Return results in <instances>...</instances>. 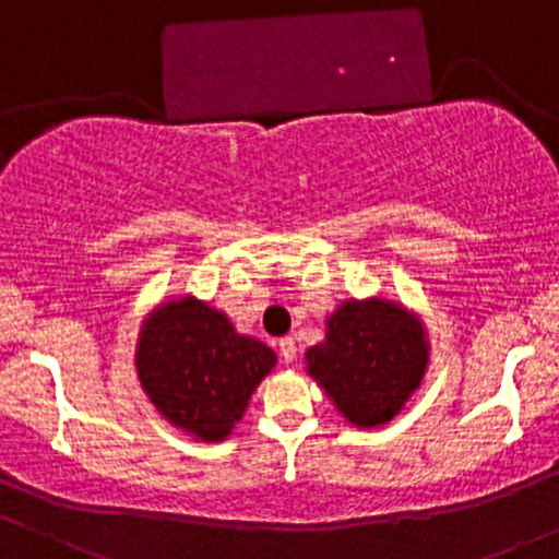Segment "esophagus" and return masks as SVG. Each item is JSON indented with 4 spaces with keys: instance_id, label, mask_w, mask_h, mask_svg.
I'll return each mask as SVG.
<instances>
[{
    "instance_id": "34e87169",
    "label": "esophagus",
    "mask_w": 559,
    "mask_h": 559,
    "mask_svg": "<svg viewBox=\"0 0 559 559\" xmlns=\"http://www.w3.org/2000/svg\"><path fill=\"white\" fill-rule=\"evenodd\" d=\"M278 349H281V357H284V362H294V360H297V342H294L292 336L281 338Z\"/></svg>"
}]
</instances>
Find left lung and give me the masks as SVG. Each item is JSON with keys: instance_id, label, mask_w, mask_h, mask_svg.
I'll return each mask as SVG.
<instances>
[{"instance_id": "1", "label": "left lung", "mask_w": 559, "mask_h": 559, "mask_svg": "<svg viewBox=\"0 0 559 559\" xmlns=\"http://www.w3.org/2000/svg\"><path fill=\"white\" fill-rule=\"evenodd\" d=\"M431 344L418 312L383 297L346 299L325 320V338L305 352L307 373L352 426L394 420L420 389Z\"/></svg>"}]
</instances>
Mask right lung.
Wrapping results in <instances>:
<instances>
[{"mask_svg": "<svg viewBox=\"0 0 559 559\" xmlns=\"http://www.w3.org/2000/svg\"><path fill=\"white\" fill-rule=\"evenodd\" d=\"M275 362L271 346L243 336L226 312L191 294L157 305L136 342L144 394L197 441H226Z\"/></svg>", "mask_w": 559, "mask_h": 559, "instance_id": "1", "label": "right lung"}]
</instances>
